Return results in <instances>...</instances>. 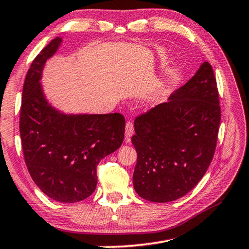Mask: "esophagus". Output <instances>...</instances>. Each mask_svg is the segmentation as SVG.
I'll return each instance as SVG.
<instances>
[{
    "instance_id": "obj_1",
    "label": "esophagus",
    "mask_w": 249,
    "mask_h": 249,
    "mask_svg": "<svg viewBox=\"0 0 249 249\" xmlns=\"http://www.w3.org/2000/svg\"><path fill=\"white\" fill-rule=\"evenodd\" d=\"M134 134V125L132 122H127L125 126V139L126 142H129L131 141V137Z\"/></svg>"
}]
</instances>
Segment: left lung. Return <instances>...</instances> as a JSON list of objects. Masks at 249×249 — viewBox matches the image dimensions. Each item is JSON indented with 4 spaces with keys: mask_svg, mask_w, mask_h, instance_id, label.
<instances>
[{
    "mask_svg": "<svg viewBox=\"0 0 249 249\" xmlns=\"http://www.w3.org/2000/svg\"><path fill=\"white\" fill-rule=\"evenodd\" d=\"M220 106L212 65L204 62L167 103L137 116L135 192L154 203L173 202L202 179L214 156Z\"/></svg>",
    "mask_w": 249,
    "mask_h": 249,
    "instance_id": "left-lung-1",
    "label": "left lung"
}]
</instances>
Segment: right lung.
<instances>
[{
  "label": "right lung",
  "instance_id": "obj_1",
  "mask_svg": "<svg viewBox=\"0 0 249 249\" xmlns=\"http://www.w3.org/2000/svg\"><path fill=\"white\" fill-rule=\"evenodd\" d=\"M61 43V37L52 39L27 71L19 135L25 164L37 187L56 202L76 203L95 191L100 160L123 143L125 118L120 113L65 114L49 103L42 73Z\"/></svg>",
  "mask_w": 249,
  "mask_h": 249
}]
</instances>
